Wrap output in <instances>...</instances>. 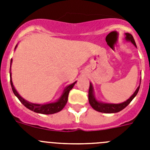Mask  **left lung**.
<instances>
[{
    "instance_id": "obj_1",
    "label": "left lung",
    "mask_w": 150,
    "mask_h": 150,
    "mask_svg": "<svg viewBox=\"0 0 150 150\" xmlns=\"http://www.w3.org/2000/svg\"><path fill=\"white\" fill-rule=\"evenodd\" d=\"M125 40L128 41H131L135 46H136V43H135L133 36L131 34H129V33H125ZM140 81H141V79H140ZM140 86L137 87L136 91H134V93L126 101L121 103V104H107V103H102V102L98 101V100H97L95 99V95H94L93 87H92L91 83H90L89 90H88V101H89V104L91 106V107L94 110H95L98 111V112H104V113H114V112H120V111L122 110L124 108H125L131 103V101L134 98V97L137 95V92H138Z\"/></svg>"
}]
</instances>
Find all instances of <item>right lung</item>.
<instances>
[{"instance_id": "add662e5", "label": "right lung", "mask_w": 150, "mask_h": 150, "mask_svg": "<svg viewBox=\"0 0 150 150\" xmlns=\"http://www.w3.org/2000/svg\"><path fill=\"white\" fill-rule=\"evenodd\" d=\"M17 45L16 46L15 49L16 48ZM12 59L10 61V70H11V64H12ZM10 84H11L12 90H13V93L18 98V99L21 101L22 104L25 107H26L28 109L30 110L31 111H34L38 113H41V114H53L55 112H58L59 111L62 110L63 109L64 106L66 105L67 102V99H68V94L71 89L73 88L76 82H74L72 84L69 85L68 86L66 87L64 90L63 93H62V96L60 97V98L57 100L56 102H53V103H49V104H33V103H30V102L27 101L24 98H22V97L19 95V94L17 92L16 88H14L13 84V81H12L11 78V72L10 73Z\"/></svg>"}]
</instances>
